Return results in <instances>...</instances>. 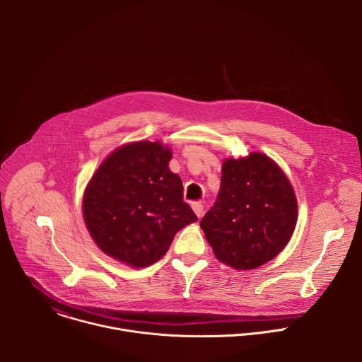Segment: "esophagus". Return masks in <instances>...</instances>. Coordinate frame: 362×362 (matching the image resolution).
Listing matches in <instances>:
<instances>
[{
	"instance_id": "esophagus-1",
	"label": "esophagus",
	"mask_w": 362,
	"mask_h": 362,
	"mask_svg": "<svg viewBox=\"0 0 362 362\" xmlns=\"http://www.w3.org/2000/svg\"><path fill=\"white\" fill-rule=\"evenodd\" d=\"M192 209H194V211H195V214L198 217H202V214H204V205L201 202H194L192 204Z\"/></svg>"
}]
</instances>
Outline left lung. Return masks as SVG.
Instances as JSON below:
<instances>
[{
    "instance_id": "obj_1",
    "label": "left lung",
    "mask_w": 362,
    "mask_h": 362,
    "mask_svg": "<svg viewBox=\"0 0 362 362\" xmlns=\"http://www.w3.org/2000/svg\"><path fill=\"white\" fill-rule=\"evenodd\" d=\"M297 224V199L281 168L263 153L223 163L220 192L201 220L216 258L255 269L274 258Z\"/></svg>"
}]
</instances>
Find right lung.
<instances>
[{"mask_svg": "<svg viewBox=\"0 0 362 362\" xmlns=\"http://www.w3.org/2000/svg\"><path fill=\"white\" fill-rule=\"evenodd\" d=\"M170 160L168 148L141 141L114 151L98 168L82 209L104 254L134 267L149 266L165 255L182 227L198 220Z\"/></svg>", "mask_w": 362, "mask_h": 362, "instance_id": "obj_1", "label": "right lung"}]
</instances>
